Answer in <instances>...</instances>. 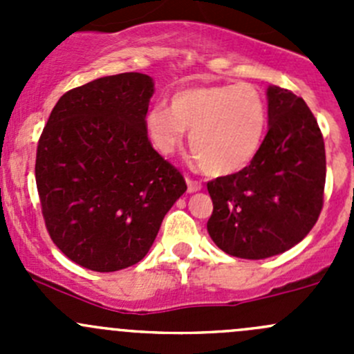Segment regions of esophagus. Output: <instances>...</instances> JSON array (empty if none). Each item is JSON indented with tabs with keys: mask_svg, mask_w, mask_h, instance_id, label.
Here are the masks:
<instances>
[{
	"mask_svg": "<svg viewBox=\"0 0 354 354\" xmlns=\"http://www.w3.org/2000/svg\"><path fill=\"white\" fill-rule=\"evenodd\" d=\"M187 185H188V192H198L202 188V183L198 180H194V178H187Z\"/></svg>",
	"mask_w": 354,
	"mask_h": 354,
	"instance_id": "obj_1",
	"label": "esophagus"
}]
</instances>
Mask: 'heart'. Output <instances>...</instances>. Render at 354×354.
<instances>
[{
  "mask_svg": "<svg viewBox=\"0 0 354 354\" xmlns=\"http://www.w3.org/2000/svg\"><path fill=\"white\" fill-rule=\"evenodd\" d=\"M267 102L250 84L187 87L157 104L145 116V131L162 154H173L190 130L188 142L202 169L231 174L259 154L266 137Z\"/></svg>",
  "mask_w": 354,
  "mask_h": 354,
  "instance_id": "heart-1",
  "label": "heart"
}]
</instances>
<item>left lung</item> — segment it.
<instances>
[{"mask_svg": "<svg viewBox=\"0 0 354 354\" xmlns=\"http://www.w3.org/2000/svg\"><path fill=\"white\" fill-rule=\"evenodd\" d=\"M269 131L241 171L207 183L212 241L240 259H267L310 233L324 207L326 147L319 123L301 97L269 87Z\"/></svg>", "mask_w": 354, "mask_h": 354, "instance_id": "left-lung-1", "label": "left lung"}]
</instances>
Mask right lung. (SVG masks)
Returning a JSON list of instances; mask_svg holds the SVG:
<instances>
[{
    "label": "right lung",
    "instance_id": "right-lung-1",
    "mask_svg": "<svg viewBox=\"0 0 354 354\" xmlns=\"http://www.w3.org/2000/svg\"><path fill=\"white\" fill-rule=\"evenodd\" d=\"M154 84L120 73L71 88L42 130L35 183L53 243L95 272L140 262L187 190L145 131Z\"/></svg>",
    "mask_w": 354,
    "mask_h": 354
}]
</instances>
